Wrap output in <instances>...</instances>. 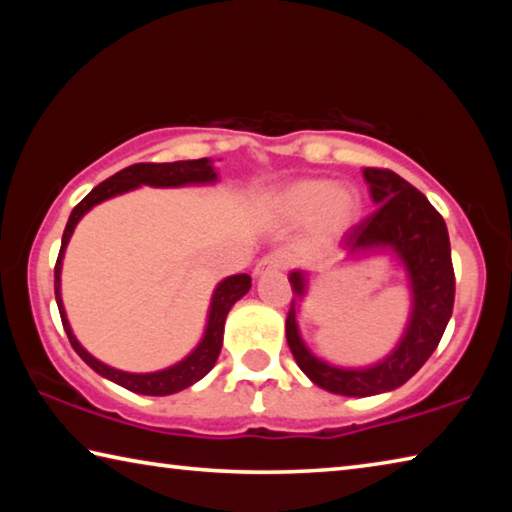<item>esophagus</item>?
Returning a JSON list of instances; mask_svg holds the SVG:
<instances>
[{"label":"esophagus","mask_w":512,"mask_h":512,"mask_svg":"<svg viewBox=\"0 0 512 512\" xmlns=\"http://www.w3.org/2000/svg\"><path fill=\"white\" fill-rule=\"evenodd\" d=\"M287 268V255L282 253H268L255 264V275H266L273 271H284Z\"/></svg>","instance_id":"1"}]
</instances>
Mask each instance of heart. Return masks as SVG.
Instances as JSON below:
<instances>
[{
  "instance_id": "b5f03b06",
  "label": "heart",
  "mask_w": 512,
  "mask_h": 512,
  "mask_svg": "<svg viewBox=\"0 0 512 512\" xmlns=\"http://www.w3.org/2000/svg\"><path fill=\"white\" fill-rule=\"evenodd\" d=\"M277 212L293 223L314 216L320 237H336L359 214V194L352 187H332L327 180H300L277 196Z\"/></svg>"
}]
</instances>
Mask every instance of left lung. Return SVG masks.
<instances>
[{"label": "left lung", "instance_id": "1", "mask_svg": "<svg viewBox=\"0 0 512 512\" xmlns=\"http://www.w3.org/2000/svg\"><path fill=\"white\" fill-rule=\"evenodd\" d=\"M372 201L379 207L366 219L345 232L343 246L348 253L377 246H391L402 257L413 284V314L404 339L391 357L366 370H341L318 361L300 341L296 311L305 293V275L291 273V287L298 298L291 300L287 314V343L293 359L305 375L336 395L368 397L393 391L409 381L443 339L452 318L456 277L452 248L443 216L427 196L391 169H363Z\"/></svg>", "mask_w": 512, "mask_h": 512}]
</instances>
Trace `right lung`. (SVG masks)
I'll list each match as a JSON object with an SVG mask.
<instances>
[{"instance_id":"obj_1","label":"right lung","mask_w":512,"mask_h":512,"mask_svg":"<svg viewBox=\"0 0 512 512\" xmlns=\"http://www.w3.org/2000/svg\"><path fill=\"white\" fill-rule=\"evenodd\" d=\"M216 178V173L212 169V164L207 158L201 160H180V162H140V164H131V167L117 171L115 176H110L108 180H103L101 185H97L92 192L83 198V201L74 207L72 214H69V221L65 225L63 232V244H60V253L54 266V291H56V302H58V311H60V320H63V327L67 332V339L72 343V348L76 354L88 363L92 370H97L99 375H103L115 384L128 388V391L140 393V395H171L183 391V388L192 386L194 381L203 379L207 372L214 368L216 359H219L221 345H223V325H225V316H228L230 307L235 302L248 293L250 289V275L239 273L232 275L228 280H223L219 287L214 291L212 298V307H210V318H207V329L203 341L198 343V348L189 354L187 359H183L176 366H171L167 370L160 372H149V375H133V372H121L106 366L92 357V354L85 352L81 348V343L74 339L72 329H69V323L65 318V309H63V300H60V262H63V253L69 237L76 228V223L81 221V216L106 198H112L117 194H124L128 189L140 187V185H151V187H180V185H189V183H212Z\"/></svg>"}]
</instances>
